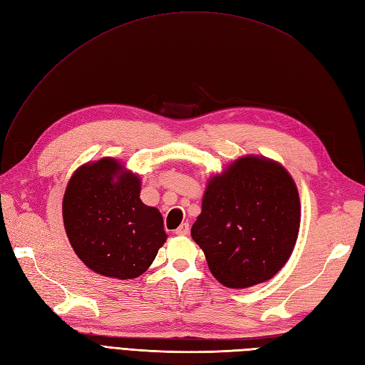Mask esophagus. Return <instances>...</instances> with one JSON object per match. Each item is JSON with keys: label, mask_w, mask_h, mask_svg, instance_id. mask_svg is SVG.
I'll return each instance as SVG.
<instances>
[{"label": "esophagus", "mask_w": 365, "mask_h": 365, "mask_svg": "<svg viewBox=\"0 0 365 365\" xmlns=\"http://www.w3.org/2000/svg\"><path fill=\"white\" fill-rule=\"evenodd\" d=\"M190 232V223H182V225L175 230L177 236H186Z\"/></svg>", "instance_id": "esophagus-1"}]
</instances>
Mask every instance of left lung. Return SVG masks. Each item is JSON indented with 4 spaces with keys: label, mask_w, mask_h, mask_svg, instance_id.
Wrapping results in <instances>:
<instances>
[{
    "label": "left lung",
    "mask_w": 365,
    "mask_h": 365,
    "mask_svg": "<svg viewBox=\"0 0 365 365\" xmlns=\"http://www.w3.org/2000/svg\"><path fill=\"white\" fill-rule=\"evenodd\" d=\"M301 202L285 168L262 155H245L212 175L191 236L210 272L228 288L272 279L293 253Z\"/></svg>",
    "instance_id": "1"
}]
</instances>
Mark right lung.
<instances>
[{
	"label": "right lung",
	"mask_w": 365,
	"mask_h": 365,
	"mask_svg": "<svg viewBox=\"0 0 365 365\" xmlns=\"http://www.w3.org/2000/svg\"><path fill=\"white\" fill-rule=\"evenodd\" d=\"M138 175L112 157L80 166L63 197L68 239L92 272L134 279L151 267L166 240L160 211L140 200Z\"/></svg>",
	"instance_id": "add662e5"
}]
</instances>
